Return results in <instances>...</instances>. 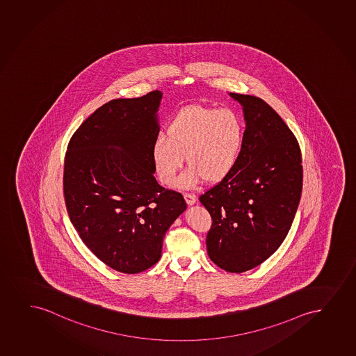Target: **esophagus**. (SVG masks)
<instances>
[{"mask_svg":"<svg viewBox=\"0 0 356 356\" xmlns=\"http://www.w3.org/2000/svg\"><path fill=\"white\" fill-rule=\"evenodd\" d=\"M184 197H185L186 203L188 204V205H193L197 202V198H195L194 194L184 193Z\"/></svg>","mask_w":356,"mask_h":356,"instance_id":"1","label":"esophagus"}]
</instances>
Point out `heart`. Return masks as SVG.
<instances>
[{"instance_id":"heart-1","label":"heart","mask_w":356,"mask_h":356,"mask_svg":"<svg viewBox=\"0 0 356 356\" xmlns=\"http://www.w3.org/2000/svg\"><path fill=\"white\" fill-rule=\"evenodd\" d=\"M158 135L151 149L158 179L170 185L184 163L175 185L191 188L200 181L220 182L234 170L244 146V122L229 108L190 106L177 112Z\"/></svg>"}]
</instances>
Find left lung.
<instances>
[{"label": "left lung", "instance_id": "left-lung-1", "mask_svg": "<svg viewBox=\"0 0 356 356\" xmlns=\"http://www.w3.org/2000/svg\"><path fill=\"white\" fill-rule=\"evenodd\" d=\"M229 95L244 110V146L234 170L199 200L213 220L209 257L226 272L243 273L264 264L286 238L300 204L303 166L295 135L267 102Z\"/></svg>", "mask_w": 356, "mask_h": 356}]
</instances>
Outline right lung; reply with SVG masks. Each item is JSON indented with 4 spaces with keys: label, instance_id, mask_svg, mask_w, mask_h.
Returning a JSON list of instances; mask_svg holds the SVG:
<instances>
[{
    "label": "right lung",
    "instance_id": "right-lung-1",
    "mask_svg": "<svg viewBox=\"0 0 356 356\" xmlns=\"http://www.w3.org/2000/svg\"><path fill=\"white\" fill-rule=\"evenodd\" d=\"M162 92L115 99L74 131L65 154L66 210L97 259L127 274L157 264L165 232L185 211L182 194L153 176Z\"/></svg>",
    "mask_w": 356,
    "mask_h": 356
}]
</instances>
